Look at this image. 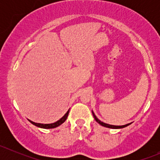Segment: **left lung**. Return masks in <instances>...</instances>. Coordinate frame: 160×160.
I'll return each instance as SVG.
<instances>
[{"instance_id":"1","label":"left lung","mask_w":160,"mask_h":160,"mask_svg":"<svg viewBox=\"0 0 160 160\" xmlns=\"http://www.w3.org/2000/svg\"><path fill=\"white\" fill-rule=\"evenodd\" d=\"M92 114H93V118H94L95 120H96V122H98V123H99L101 125H102V126L106 127V128H114V129H118V128H125V127L128 126V125L132 124V123H128V124H126V125H109V124H106V123H104V122H101V121H100L99 119H98V118H97V116L95 115L94 113H93V111H92Z\"/></svg>"}]
</instances>
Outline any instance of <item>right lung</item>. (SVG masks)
<instances>
[{
	"label": "right lung",
	"mask_w": 160,
	"mask_h": 160,
	"mask_svg": "<svg viewBox=\"0 0 160 160\" xmlns=\"http://www.w3.org/2000/svg\"><path fill=\"white\" fill-rule=\"evenodd\" d=\"M69 112H70V109L67 111V112L64 114V116H62L59 120H58L57 122H54V123H51V124H41V123H36V122H34L32 121H31L28 119V121L32 124V125H35V126L38 127V128H46V129H48V128H56V127L59 126L60 125H62L66 120H67V117H68Z\"/></svg>",
	"instance_id": "1"
}]
</instances>
